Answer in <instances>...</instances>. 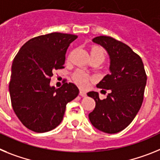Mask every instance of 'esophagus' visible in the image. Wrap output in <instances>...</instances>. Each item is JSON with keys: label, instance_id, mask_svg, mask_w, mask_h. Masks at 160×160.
Instances as JSON below:
<instances>
[{"label": "esophagus", "instance_id": "obj_1", "mask_svg": "<svg viewBox=\"0 0 160 160\" xmlns=\"http://www.w3.org/2000/svg\"><path fill=\"white\" fill-rule=\"evenodd\" d=\"M80 95L81 96V97H85L86 96H87V93H86V92L84 91H83V90H80Z\"/></svg>", "mask_w": 160, "mask_h": 160}]
</instances>
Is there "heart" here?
<instances>
[{
    "label": "heart",
    "instance_id": "obj_1",
    "mask_svg": "<svg viewBox=\"0 0 160 160\" xmlns=\"http://www.w3.org/2000/svg\"><path fill=\"white\" fill-rule=\"evenodd\" d=\"M91 56L98 57L102 60L105 59V51L102 48L99 47H94L91 50ZM73 80L77 85L81 88H85L89 84V82L92 80L91 76L88 75L85 72L82 70H77L73 74Z\"/></svg>",
    "mask_w": 160,
    "mask_h": 160
}]
</instances>
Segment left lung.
I'll return each mask as SVG.
<instances>
[{"label": "left lung", "mask_w": 160, "mask_h": 160, "mask_svg": "<svg viewBox=\"0 0 160 160\" xmlns=\"http://www.w3.org/2000/svg\"><path fill=\"white\" fill-rule=\"evenodd\" d=\"M92 42L102 46L110 58V74L97 84V88L110 90V93L103 100L97 92L87 93L96 101L88 118L97 130L116 134L131 123L141 108L147 74L139 55L122 42L109 36H98Z\"/></svg>", "instance_id": "left-lung-1"}]
</instances>
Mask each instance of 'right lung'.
I'll return each mask as SVG.
<instances>
[{
	"mask_svg": "<svg viewBox=\"0 0 160 160\" xmlns=\"http://www.w3.org/2000/svg\"><path fill=\"white\" fill-rule=\"evenodd\" d=\"M74 34L51 33L26 42L13 59L9 94L15 114L26 128L50 131L63 118L66 105L79 94L72 83L50 86L52 72L64 68L65 54Z\"/></svg>",
	"mask_w": 160,
	"mask_h": 160,
	"instance_id": "obj_1",
	"label": "right lung"
}]
</instances>
